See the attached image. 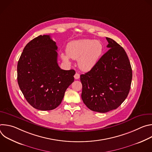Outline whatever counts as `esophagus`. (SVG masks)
<instances>
[{"instance_id": "1", "label": "esophagus", "mask_w": 152, "mask_h": 152, "mask_svg": "<svg viewBox=\"0 0 152 152\" xmlns=\"http://www.w3.org/2000/svg\"><path fill=\"white\" fill-rule=\"evenodd\" d=\"M74 77H75V79H79V77H80V75H79V73H76Z\"/></svg>"}]
</instances>
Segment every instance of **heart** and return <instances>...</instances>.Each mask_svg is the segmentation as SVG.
Returning a JSON list of instances; mask_svg holds the SVG:
<instances>
[{
	"instance_id": "1",
	"label": "heart",
	"mask_w": 152,
	"mask_h": 152,
	"mask_svg": "<svg viewBox=\"0 0 152 152\" xmlns=\"http://www.w3.org/2000/svg\"><path fill=\"white\" fill-rule=\"evenodd\" d=\"M103 52V45L97 40L84 39L74 41L67 46L66 53L61 55L64 62L70 64L69 57L77 59L79 69L84 72L91 70L98 62Z\"/></svg>"
}]
</instances>
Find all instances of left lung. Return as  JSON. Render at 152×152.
Instances as JSON below:
<instances>
[{
  "mask_svg": "<svg viewBox=\"0 0 152 152\" xmlns=\"http://www.w3.org/2000/svg\"><path fill=\"white\" fill-rule=\"evenodd\" d=\"M108 50L88 72L80 75L82 99L91 111L104 113L117 109L131 89L132 71L124 49L106 38Z\"/></svg>",
  "mask_w": 152,
  "mask_h": 152,
  "instance_id": "1",
  "label": "left lung"
}]
</instances>
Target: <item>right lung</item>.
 Wrapping results in <instances>:
<instances>
[{"label": "right lung", "instance_id": "obj_1", "mask_svg": "<svg viewBox=\"0 0 152 152\" xmlns=\"http://www.w3.org/2000/svg\"><path fill=\"white\" fill-rule=\"evenodd\" d=\"M56 42L39 35L25 47L17 64V81L28 102L41 111L55 109L73 82L75 71L59 67Z\"/></svg>", "mask_w": 152, "mask_h": 152}]
</instances>
